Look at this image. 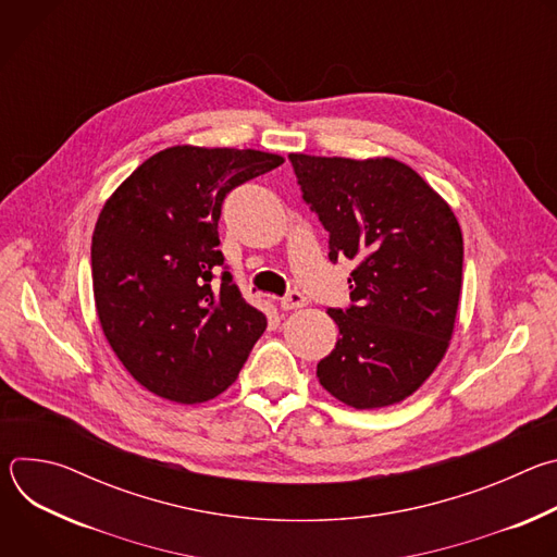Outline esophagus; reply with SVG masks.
<instances>
[{
  "instance_id": "esophagus-1",
  "label": "esophagus",
  "mask_w": 557,
  "mask_h": 557,
  "mask_svg": "<svg viewBox=\"0 0 557 557\" xmlns=\"http://www.w3.org/2000/svg\"><path fill=\"white\" fill-rule=\"evenodd\" d=\"M282 308L284 310H295V308H301V306H306L308 304V297L301 293V290H297V288H290L284 297H282Z\"/></svg>"
}]
</instances>
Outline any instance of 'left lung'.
<instances>
[{"instance_id":"left-lung-1","label":"left lung","mask_w":557,"mask_h":557,"mask_svg":"<svg viewBox=\"0 0 557 557\" xmlns=\"http://www.w3.org/2000/svg\"><path fill=\"white\" fill-rule=\"evenodd\" d=\"M304 202L329 231V258L352 260L350 306L329 308L335 350L317 363L342 404L404 401L441 363L462 284V233L449 205L394 158L290 153Z\"/></svg>"}]
</instances>
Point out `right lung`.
I'll return each mask as SVG.
<instances>
[{
  "label": "right lung",
  "mask_w": 557,
  "mask_h": 557,
  "mask_svg": "<svg viewBox=\"0 0 557 557\" xmlns=\"http://www.w3.org/2000/svg\"><path fill=\"white\" fill-rule=\"evenodd\" d=\"M284 163L277 153L176 145L106 202L92 235L101 329L125 370L176 404L224 392L267 329L218 251L228 191Z\"/></svg>",
  "instance_id": "1"
}]
</instances>
